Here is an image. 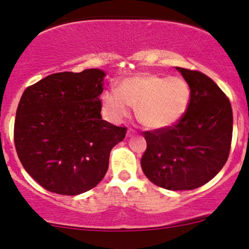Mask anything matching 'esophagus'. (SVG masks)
Wrapping results in <instances>:
<instances>
[{"mask_svg": "<svg viewBox=\"0 0 249 249\" xmlns=\"http://www.w3.org/2000/svg\"><path fill=\"white\" fill-rule=\"evenodd\" d=\"M134 134H135V131L133 130V128H128V130H127L128 137H131V135H134Z\"/></svg>", "mask_w": 249, "mask_h": 249, "instance_id": "obj_1", "label": "esophagus"}]
</instances>
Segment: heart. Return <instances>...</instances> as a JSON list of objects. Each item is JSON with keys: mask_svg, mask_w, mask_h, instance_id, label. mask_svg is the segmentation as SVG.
Listing matches in <instances>:
<instances>
[{"mask_svg": "<svg viewBox=\"0 0 249 249\" xmlns=\"http://www.w3.org/2000/svg\"><path fill=\"white\" fill-rule=\"evenodd\" d=\"M101 100L103 111L111 121L126 117L133 106L144 126L162 128L177 123L186 112L191 88L181 77L142 73L124 79L118 89L106 90Z\"/></svg>", "mask_w": 249, "mask_h": 249, "instance_id": "b5f03b06", "label": "heart"}]
</instances>
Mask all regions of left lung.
Instances as JSON below:
<instances>
[{
	"instance_id": "obj_1",
	"label": "left lung",
	"mask_w": 249,
	"mask_h": 249,
	"mask_svg": "<svg viewBox=\"0 0 249 249\" xmlns=\"http://www.w3.org/2000/svg\"><path fill=\"white\" fill-rule=\"evenodd\" d=\"M177 70L190 85V106L172 126L143 132L141 168L156 186L187 191L212 180L228 161L233 115L228 96L208 75Z\"/></svg>"
}]
</instances>
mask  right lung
<instances>
[{
	"mask_svg": "<svg viewBox=\"0 0 249 249\" xmlns=\"http://www.w3.org/2000/svg\"><path fill=\"white\" fill-rule=\"evenodd\" d=\"M99 69L58 72L28 86L18 105L14 139L28 175L47 191L78 195L107 174L110 152L126 127L101 117Z\"/></svg>",
	"mask_w": 249,
	"mask_h": 249,
	"instance_id": "obj_1",
	"label": "right lung"
}]
</instances>
